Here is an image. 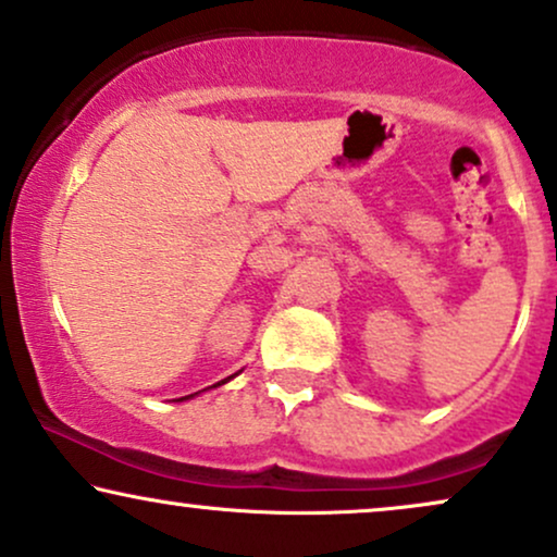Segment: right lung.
<instances>
[{
  "label": "right lung",
  "instance_id": "obj_1",
  "mask_svg": "<svg viewBox=\"0 0 557 557\" xmlns=\"http://www.w3.org/2000/svg\"><path fill=\"white\" fill-rule=\"evenodd\" d=\"M227 379H231V376H227ZM227 379H225V381H227ZM225 381H220V384H225ZM220 384H214V386H220ZM181 399H186V397H181Z\"/></svg>",
  "mask_w": 557,
  "mask_h": 557
}]
</instances>
